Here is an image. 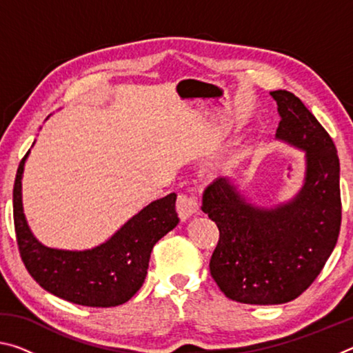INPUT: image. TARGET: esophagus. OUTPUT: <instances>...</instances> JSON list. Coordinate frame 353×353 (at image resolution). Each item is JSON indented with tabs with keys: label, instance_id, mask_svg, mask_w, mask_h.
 Segmentation results:
<instances>
[{
	"label": "esophagus",
	"instance_id": "34e87169",
	"mask_svg": "<svg viewBox=\"0 0 353 353\" xmlns=\"http://www.w3.org/2000/svg\"><path fill=\"white\" fill-rule=\"evenodd\" d=\"M176 210L181 219H188L199 212V201L193 193H181L176 201Z\"/></svg>",
	"mask_w": 353,
	"mask_h": 353
}]
</instances>
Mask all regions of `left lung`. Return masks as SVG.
Segmentation results:
<instances>
[{
    "label": "left lung",
    "mask_w": 353,
    "mask_h": 353,
    "mask_svg": "<svg viewBox=\"0 0 353 353\" xmlns=\"http://www.w3.org/2000/svg\"><path fill=\"white\" fill-rule=\"evenodd\" d=\"M280 123L277 139L307 152L305 183L288 204L254 207L229 179L202 196V212L219 230L210 274L232 301L277 305L294 301L319 276L341 229L336 146L294 93L271 92Z\"/></svg>",
    "instance_id": "1"
}]
</instances>
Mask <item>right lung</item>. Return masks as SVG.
Listing matches in <instances>:
<instances>
[{"label": "right lung", "instance_id": "1", "mask_svg": "<svg viewBox=\"0 0 353 353\" xmlns=\"http://www.w3.org/2000/svg\"><path fill=\"white\" fill-rule=\"evenodd\" d=\"M21 159L14 183L17 246L28 272L41 288L83 307L109 308L128 302L145 282L154 244L179 223L176 193L130 218L109 241L90 250H59L35 240L21 204Z\"/></svg>", "mask_w": 353, "mask_h": 353}]
</instances>
